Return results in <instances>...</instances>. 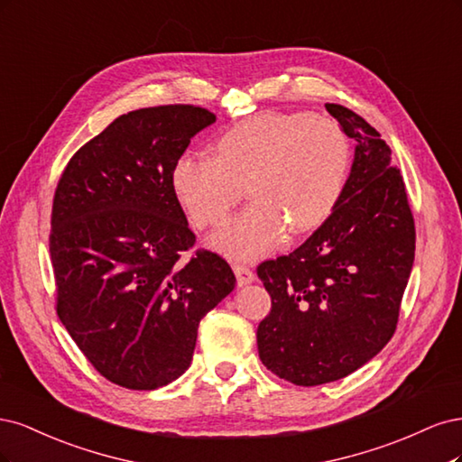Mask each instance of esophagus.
<instances>
[{
  "label": "esophagus",
  "instance_id": "obj_1",
  "mask_svg": "<svg viewBox=\"0 0 462 462\" xmlns=\"http://www.w3.org/2000/svg\"><path fill=\"white\" fill-rule=\"evenodd\" d=\"M234 274H236L237 284H240V286L251 284V282L255 280V274H253V271L249 269V266H245V264H242V263H236V264H234Z\"/></svg>",
  "mask_w": 462,
  "mask_h": 462
}]
</instances>
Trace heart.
I'll use <instances>...</instances> for the list:
<instances>
[{
	"label": "heart",
	"instance_id": "b5f03b06",
	"mask_svg": "<svg viewBox=\"0 0 462 462\" xmlns=\"http://www.w3.org/2000/svg\"><path fill=\"white\" fill-rule=\"evenodd\" d=\"M213 157L182 153L171 186L198 228L218 226L245 196L244 213L211 244L236 259H255L286 230L301 236L332 215L349 171V140L330 116L264 111L222 130Z\"/></svg>",
	"mask_w": 462,
	"mask_h": 462
}]
</instances>
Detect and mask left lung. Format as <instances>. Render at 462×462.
I'll return each mask as SVG.
<instances>
[{"label": "left lung", "instance_id": "8db88e82", "mask_svg": "<svg viewBox=\"0 0 462 462\" xmlns=\"http://www.w3.org/2000/svg\"><path fill=\"white\" fill-rule=\"evenodd\" d=\"M356 142L332 215L290 255L257 274L271 312L257 328L263 365L295 385L346 378L395 334L414 261V218L392 152L363 116L326 103Z\"/></svg>", "mask_w": 462, "mask_h": 462}]
</instances>
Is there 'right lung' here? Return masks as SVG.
Returning a JSON list of instances; mask_svg holds the SVG:
<instances>
[{"label":"right lung","mask_w":462,"mask_h":462,"mask_svg":"<svg viewBox=\"0 0 462 462\" xmlns=\"http://www.w3.org/2000/svg\"><path fill=\"white\" fill-rule=\"evenodd\" d=\"M215 123L199 106L130 111L59 178L50 230L55 310L103 378L157 390L189 366L199 320L234 290L230 264L196 245L171 171Z\"/></svg>","instance_id":"right-lung-1"}]
</instances>
